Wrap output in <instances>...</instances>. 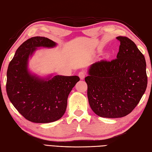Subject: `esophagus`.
Wrapping results in <instances>:
<instances>
[{
  "label": "esophagus",
  "mask_w": 152,
  "mask_h": 152,
  "mask_svg": "<svg viewBox=\"0 0 152 152\" xmlns=\"http://www.w3.org/2000/svg\"><path fill=\"white\" fill-rule=\"evenodd\" d=\"M85 75H86V73L85 72H83V71L79 73V77L80 79H84Z\"/></svg>",
  "instance_id": "obj_1"
}]
</instances>
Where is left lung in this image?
<instances>
[{"label":"left lung","instance_id":"obj_1","mask_svg":"<svg viewBox=\"0 0 152 152\" xmlns=\"http://www.w3.org/2000/svg\"><path fill=\"white\" fill-rule=\"evenodd\" d=\"M120 42L117 58L92 64L85 77L89 105L97 115L119 118L139 103L147 87L146 63L135 43L126 37Z\"/></svg>","mask_w":152,"mask_h":152}]
</instances>
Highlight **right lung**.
<instances>
[{
    "instance_id": "1",
    "label": "right lung",
    "mask_w": 152,
    "mask_h": 152,
    "mask_svg": "<svg viewBox=\"0 0 152 152\" xmlns=\"http://www.w3.org/2000/svg\"><path fill=\"white\" fill-rule=\"evenodd\" d=\"M52 40L34 37L17 49L7 71V92L9 100L29 121L48 123L60 119L66 112L67 98L80 80L78 76L41 77L31 73L29 59L37 48H54Z\"/></svg>"
}]
</instances>
